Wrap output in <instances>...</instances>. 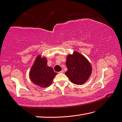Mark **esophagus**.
Instances as JSON below:
<instances>
[{
	"instance_id": "34e87169",
	"label": "esophagus",
	"mask_w": 122,
	"mask_h": 122,
	"mask_svg": "<svg viewBox=\"0 0 122 122\" xmlns=\"http://www.w3.org/2000/svg\"><path fill=\"white\" fill-rule=\"evenodd\" d=\"M63 72H64L63 70H61V71H60V72H59L58 73H63Z\"/></svg>"
}]
</instances>
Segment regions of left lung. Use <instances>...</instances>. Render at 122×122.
Listing matches in <instances>:
<instances>
[{
    "label": "left lung",
    "instance_id": "obj_1",
    "mask_svg": "<svg viewBox=\"0 0 122 122\" xmlns=\"http://www.w3.org/2000/svg\"><path fill=\"white\" fill-rule=\"evenodd\" d=\"M66 63L68 68L66 75L74 84H83L91 75V64L86 58L77 51L74 52L72 54L68 55Z\"/></svg>",
    "mask_w": 122,
    "mask_h": 122
}]
</instances>
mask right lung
<instances>
[{"label": "right lung", "instance_id": "1", "mask_svg": "<svg viewBox=\"0 0 122 122\" xmlns=\"http://www.w3.org/2000/svg\"><path fill=\"white\" fill-rule=\"evenodd\" d=\"M47 59L41 55L36 58L30 71V78L33 83L42 88H46L51 85L57 73L52 67L47 65Z\"/></svg>", "mask_w": 122, "mask_h": 122}]
</instances>
